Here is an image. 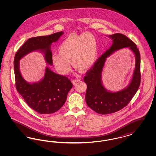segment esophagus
<instances>
[{"instance_id":"1","label":"esophagus","mask_w":156,"mask_h":156,"mask_svg":"<svg viewBox=\"0 0 156 156\" xmlns=\"http://www.w3.org/2000/svg\"><path fill=\"white\" fill-rule=\"evenodd\" d=\"M80 81V79H74V80H73V81H72V83L75 85V84H76V83H78V82Z\"/></svg>"}]
</instances>
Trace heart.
Wrapping results in <instances>:
<instances>
[{"instance_id":"obj_1","label":"heart","mask_w":156,"mask_h":156,"mask_svg":"<svg viewBox=\"0 0 156 156\" xmlns=\"http://www.w3.org/2000/svg\"><path fill=\"white\" fill-rule=\"evenodd\" d=\"M58 52L52 54L51 61L60 74H66L70 71L69 61L75 68L87 71L97 59V38L89 33L71 34L59 45Z\"/></svg>"}]
</instances>
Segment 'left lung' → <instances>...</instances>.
<instances>
[{"mask_svg": "<svg viewBox=\"0 0 156 156\" xmlns=\"http://www.w3.org/2000/svg\"><path fill=\"white\" fill-rule=\"evenodd\" d=\"M109 37L113 40L111 47L106 50L87 72L83 81L87 89L85 101L87 105L98 113L106 115L119 111L129 104L139 89L140 81V55L136 44L125 35L120 33ZM128 47L135 54L136 66L132 81L125 89L118 92L108 91L101 83V75L106 58L116 50Z\"/></svg>", "mask_w": 156, "mask_h": 156, "instance_id": "left-lung-1", "label": "left lung"}]
</instances>
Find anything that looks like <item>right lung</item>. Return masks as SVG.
<instances>
[{
  "instance_id": "1",
  "label": "right lung",
  "mask_w": 156,
  "mask_h": 156,
  "mask_svg": "<svg viewBox=\"0 0 156 156\" xmlns=\"http://www.w3.org/2000/svg\"><path fill=\"white\" fill-rule=\"evenodd\" d=\"M63 34L62 31H59L49 36L30 38L15 54L14 70L17 91L30 108L40 114H51L58 111L65 104L73 83L67 76L55 74L48 67L45 68L44 77L41 81L29 83L23 79L20 72L19 60L29 52L40 50L44 52L46 62L52 65L50 46Z\"/></svg>"
}]
</instances>
